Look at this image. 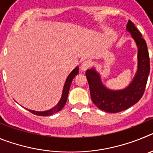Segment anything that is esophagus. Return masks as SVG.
Returning <instances> with one entry per match:
<instances>
[{"label": "esophagus", "mask_w": 153, "mask_h": 153, "mask_svg": "<svg viewBox=\"0 0 153 153\" xmlns=\"http://www.w3.org/2000/svg\"><path fill=\"white\" fill-rule=\"evenodd\" d=\"M90 63L88 61V60L83 61L80 66L81 70H82V71H86V70H88V69L90 68Z\"/></svg>", "instance_id": "esophagus-1"}]
</instances>
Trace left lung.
I'll return each mask as SVG.
<instances>
[{
    "label": "left lung",
    "mask_w": 153,
    "mask_h": 153,
    "mask_svg": "<svg viewBox=\"0 0 153 153\" xmlns=\"http://www.w3.org/2000/svg\"><path fill=\"white\" fill-rule=\"evenodd\" d=\"M126 30L131 33L138 48L137 70L129 86L122 90H110L102 83L100 74L95 67L86 72L92 101L99 109L107 113H119L136 104L143 97L149 74V56L145 40L129 20Z\"/></svg>",
    "instance_id": "8db88e82"
}]
</instances>
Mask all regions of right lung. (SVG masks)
<instances>
[{"mask_svg":"<svg viewBox=\"0 0 153 153\" xmlns=\"http://www.w3.org/2000/svg\"><path fill=\"white\" fill-rule=\"evenodd\" d=\"M78 73H79V67H76L72 72L69 74V76H67V79L65 81L64 86H63V92H62V96L61 98H60V101L58 102V103L56 104L54 107L51 108V109H48V110H45V111H35V110H31V109H28L30 113H33L35 115H37V116H43V117H47V116H51V115L55 113H57V112L60 111L63 108V106H65V104L67 102V97H68L69 90L70 88V85L72 83V81L74 79V78L77 75ZM26 109V108H25Z\"/></svg>","mask_w":153,"mask_h":153,"instance_id":"obj_1","label":"right lung"}]
</instances>
